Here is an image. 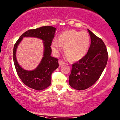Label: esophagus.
<instances>
[{
    "mask_svg": "<svg viewBox=\"0 0 120 120\" xmlns=\"http://www.w3.org/2000/svg\"><path fill=\"white\" fill-rule=\"evenodd\" d=\"M58 63H59V65H60V67H61V66L63 65L64 64H65V62H63V60H59Z\"/></svg>",
    "mask_w": 120,
    "mask_h": 120,
    "instance_id": "esophagus-1",
    "label": "esophagus"
}]
</instances>
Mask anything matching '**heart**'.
<instances>
[{
    "label": "heart",
    "instance_id": "1",
    "mask_svg": "<svg viewBox=\"0 0 120 120\" xmlns=\"http://www.w3.org/2000/svg\"><path fill=\"white\" fill-rule=\"evenodd\" d=\"M90 38L86 31L71 30L64 31L59 36L58 41L54 40L51 43V49L55 55H58L64 46V52L71 61L81 60L89 50Z\"/></svg>",
    "mask_w": 120,
    "mask_h": 120
}]
</instances>
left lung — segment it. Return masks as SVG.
I'll list each match as a JSON object with an SVG mask.
<instances>
[{
  "label": "left lung",
  "mask_w": 120,
  "mask_h": 120,
  "mask_svg": "<svg viewBox=\"0 0 120 120\" xmlns=\"http://www.w3.org/2000/svg\"><path fill=\"white\" fill-rule=\"evenodd\" d=\"M91 44L84 57L72 64L69 76V85L77 90H83L94 84L107 65L108 53L103 41L88 30Z\"/></svg>",
  "instance_id": "left-lung-1"
}]
</instances>
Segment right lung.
I'll return each mask as SVG.
<instances>
[{
  "label": "right lung",
  "mask_w": 120,
  "mask_h": 120,
  "mask_svg": "<svg viewBox=\"0 0 120 120\" xmlns=\"http://www.w3.org/2000/svg\"><path fill=\"white\" fill-rule=\"evenodd\" d=\"M56 28L46 26L26 31L20 36L15 43L13 51V60L17 74L24 83L29 88L42 90L51 84V74L58 67V60L51 56L52 41L55 37ZM25 37H36L42 39L45 46L43 57L39 66L34 71H28L22 69L17 62L16 50L18 44Z\"/></svg>",
  "instance_id": "obj_1"
}]
</instances>
